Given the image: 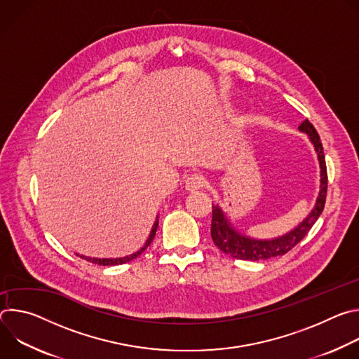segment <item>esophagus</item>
<instances>
[{
    "instance_id": "esophagus-1",
    "label": "esophagus",
    "mask_w": 359,
    "mask_h": 359,
    "mask_svg": "<svg viewBox=\"0 0 359 359\" xmlns=\"http://www.w3.org/2000/svg\"><path fill=\"white\" fill-rule=\"evenodd\" d=\"M204 183H206V180H204L203 175H200V173H191V175H189V176L186 177V180H184V187H186V190H189V191H196V190L203 189Z\"/></svg>"
}]
</instances>
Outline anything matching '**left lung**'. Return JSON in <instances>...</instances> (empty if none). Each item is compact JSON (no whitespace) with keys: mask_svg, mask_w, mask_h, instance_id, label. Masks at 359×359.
I'll list each match as a JSON object with an SVG mask.
<instances>
[{"mask_svg":"<svg viewBox=\"0 0 359 359\" xmlns=\"http://www.w3.org/2000/svg\"><path fill=\"white\" fill-rule=\"evenodd\" d=\"M298 130L309 135L310 142L313 143L317 158L320 162V191L316 200L313 210L306 215V217L298 223L292 230L288 233L274 237V238H254L237 230L227 215L219 204H213L212 212V238L215 244L224 252L229 254L233 259L240 260H250V262H259L267 260L278 255H284L288 252L294 245H297L305 236L311 230V227L318 220L320 215L324 210L325 196H327V166L324 158V149L320 140V136L316 128L310 123L309 119H305L299 126Z\"/></svg>","mask_w":359,"mask_h":359,"instance_id":"left-lung-1","label":"left lung"}]
</instances>
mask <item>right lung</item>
<instances>
[{
	"instance_id": "right-lung-1",
	"label": "right lung",
	"mask_w": 359,
	"mask_h": 359,
	"mask_svg": "<svg viewBox=\"0 0 359 359\" xmlns=\"http://www.w3.org/2000/svg\"><path fill=\"white\" fill-rule=\"evenodd\" d=\"M158 226H159V215L156 216V220H155V223H153L151 230H150V234H149L147 240L144 241L143 247H140L137 251H135V252H132V254H129V255H125V257H118V259H96V257H93V259H92V257H86V255H79V254H76V255H79L81 259H85V260L89 262V263L97 264V266H118V264H123V263L132 262V260H135V259L137 257V255H140V254L150 245V243L153 241V238H155Z\"/></svg>"
}]
</instances>
